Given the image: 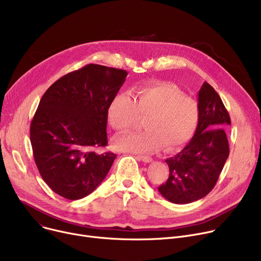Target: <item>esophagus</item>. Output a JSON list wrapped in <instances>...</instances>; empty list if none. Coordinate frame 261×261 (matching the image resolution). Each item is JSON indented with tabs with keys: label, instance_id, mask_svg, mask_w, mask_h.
<instances>
[{
	"label": "esophagus",
	"instance_id": "obj_1",
	"mask_svg": "<svg viewBox=\"0 0 261 261\" xmlns=\"http://www.w3.org/2000/svg\"><path fill=\"white\" fill-rule=\"evenodd\" d=\"M136 159L142 161V162H144V163H151V162H152V158L146 156V155H138V156H136Z\"/></svg>",
	"mask_w": 261,
	"mask_h": 261
}]
</instances>
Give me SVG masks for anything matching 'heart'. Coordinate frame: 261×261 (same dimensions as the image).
<instances>
[{"label":"heart","instance_id":"b5f03b06","mask_svg":"<svg viewBox=\"0 0 261 261\" xmlns=\"http://www.w3.org/2000/svg\"><path fill=\"white\" fill-rule=\"evenodd\" d=\"M140 116L145 117V131L119 135L114 147L133 153H152L165 146L174 150L186 144L196 131L199 121L198 102L169 85L140 88L131 96L121 93L112 99L108 118L117 131L131 128Z\"/></svg>","mask_w":261,"mask_h":261}]
</instances>
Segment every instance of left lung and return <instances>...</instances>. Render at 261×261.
Masks as SVG:
<instances>
[{"mask_svg": "<svg viewBox=\"0 0 261 261\" xmlns=\"http://www.w3.org/2000/svg\"><path fill=\"white\" fill-rule=\"evenodd\" d=\"M199 121L195 135L181 152L166 159L169 176L159 187L171 203L187 204L211 193L229 154L225 127L230 118L220 96L204 82L198 93Z\"/></svg>", "mask_w": 261, "mask_h": 261, "instance_id": "obj_1", "label": "left lung"}]
</instances>
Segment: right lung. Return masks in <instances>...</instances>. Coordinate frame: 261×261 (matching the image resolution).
Masks as SVG:
<instances>
[{"label":"right lung","instance_id":"add662e5","mask_svg":"<svg viewBox=\"0 0 261 261\" xmlns=\"http://www.w3.org/2000/svg\"><path fill=\"white\" fill-rule=\"evenodd\" d=\"M125 70L88 64L47 89L31 123L34 159L57 195L79 200L100 185L116 158L106 147L108 109L126 81Z\"/></svg>","mask_w":261,"mask_h":261}]
</instances>
